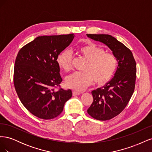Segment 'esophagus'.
Wrapping results in <instances>:
<instances>
[{
  "label": "esophagus",
  "mask_w": 152,
  "mask_h": 152,
  "mask_svg": "<svg viewBox=\"0 0 152 152\" xmlns=\"http://www.w3.org/2000/svg\"><path fill=\"white\" fill-rule=\"evenodd\" d=\"M82 93H80V92H77V91H73L72 92V94L73 96H77V95H79L80 94Z\"/></svg>",
  "instance_id": "esophagus-1"
}]
</instances>
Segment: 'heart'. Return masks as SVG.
I'll return each instance as SVG.
<instances>
[{
	"label": "heart",
	"mask_w": 152,
	"mask_h": 152,
	"mask_svg": "<svg viewBox=\"0 0 152 152\" xmlns=\"http://www.w3.org/2000/svg\"><path fill=\"white\" fill-rule=\"evenodd\" d=\"M80 56L86 63L83 72H76L68 76L65 81L68 88L81 91L89 86L94 80L98 86H103L111 80L118 68L117 58L93 42L82 45L78 49ZM59 66L65 72L72 70L73 58L71 51L65 50L57 58Z\"/></svg>",
	"instance_id": "obj_1"
}]
</instances>
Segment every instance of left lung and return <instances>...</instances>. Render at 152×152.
I'll return each mask as SVG.
<instances>
[{
  "mask_svg": "<svg viewBox=\"0 0 152 152\" xmlns=\"http://www.w3.org/2000/svg\"><path fill=\"white\" fill-rule=\"evenodd\" d=\"M88 37L107 45L118 60L117 70L112 79L103 87L91 92L93 102L87 110L92 117L110 120L120 114L134 93L136 64L131 50L112 35L87 34Z\"/></svg>",
  "mask_w": 152,
  "mask_h": 152,
  "instance_id": "obj_1",
  "label": "left lung"
}]
</instances>
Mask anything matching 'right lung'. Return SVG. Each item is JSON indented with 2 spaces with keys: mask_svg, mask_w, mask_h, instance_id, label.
Instances as JSON below:
<instances>
[{
  "mask_svg": "<svg viewBox=\"0 0 152 152\" xmlns=\"http://www.w3.org/2000/svg\"><path fill=\"white\" fill-rule=\"evenodd\" d=\"M73 38V34L38 37L18 53L13 78L16 93L24 107L39 118L58 117L72 97L70 89L55 88L62 82L58 56Z\"/></svg>",
  "mask_w": 152,
  "mask_h": 152,
  "instance_id": "obj_1",
  "label": "right lung"
}]
</instances>
